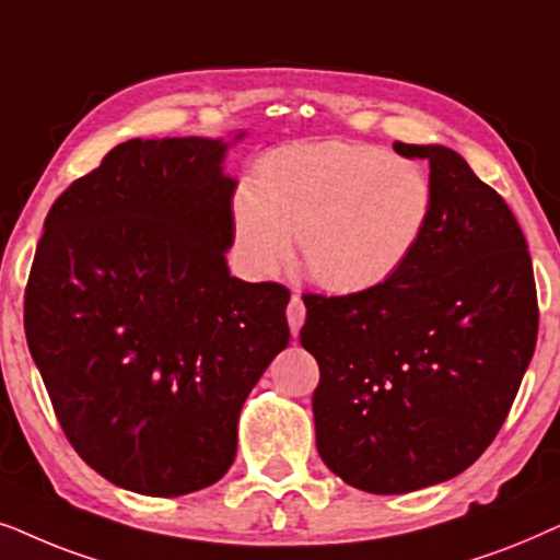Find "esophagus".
Here are the masks:
<instances>
[{
	"label": "esophagus",
	"mask_w": 560,
	"mask_h": 560,
	"mask_svg": "<svg viewBox=\"0 0 560 560\" xmlns=\"http://www.w3.org/2000/svg\"><path fill=\"white\" fill-rule=\"evenodd\" d=\"M304 315H307V310H304L302 296L294 294L292 302H289V307H287V319H289V327H292L294 338H296V335H300V327L304 323Z\"/></svg>",
	"instance_id": "34e87169"
}]
</instances>
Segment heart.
<instances>
[{"label": "heart", "instance_id": "1", "mask_svg": "<svg viewBox=\"0 0 560 560\" xmlns=\"http://www.w3.org/2000/svg\"><path fill=\"white\" fill-rule=\"evenodd\" d=\"M430 210V178L415 161L346 140L289 145L235 194V248L245 268L268 276L300 237L302 264L319 287L361 294L405 268Z\"/></svg>", "mask_w": 560, "mask_h": 560}]
</instances>
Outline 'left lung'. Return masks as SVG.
<instances>
[{
	"label": "left lung",
	"mask_w": 560,
	"mask_h": 560,
	"mask_svg": "<svg viewBox=\"0 0 560 560\" xmlns=\"http://www.w3.org/2000/svg\"><path fill=\"white\" fill-rule=\"evenodd\" d=\"M430 163L420 245L384 287L304 294L317 358L319 458L350 487L407 494L466 471L502 428L538 340L533 260L499 194L445 145Z\"/></svg>",
	"instance_id": "obj_1"
}]
</instances>
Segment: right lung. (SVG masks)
<instances>
[{
  "label": "right lung",
  "instance_id": "add662e5",
  "mask_svg": "<svg viewBox=\"0 0 560 560\" xmlns=\"http://www.w3.org/2000/svg\"><path fill=\"white\" fill-rule=\"evenodd\" d=\"M228 148H112L50 207L30 268L27 348L58 422L96 474L138 494L225 476L243 401L289 342V289L230 276Z\"/></svg>",
  "mask_w": 560,
  "mask_h": 560
}]
</instances>
